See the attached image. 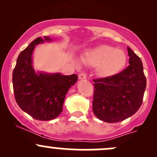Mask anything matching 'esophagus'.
Here are the masks:
<instances>
[{"label": "esophagus", "mask_w": 157, "mask_h": 157, "mask_svg": "<svg viewBox=\"0 0 157 157\" xmlns=\"http://www.w3.org/2000/svg\"><path fill=\"white\" fill-rule=\"evenodd\" d=\"M79 80H86V75L84 73H80L78 76Z\"/></svg>", "instance_id": "34e87169"}]
</instances>
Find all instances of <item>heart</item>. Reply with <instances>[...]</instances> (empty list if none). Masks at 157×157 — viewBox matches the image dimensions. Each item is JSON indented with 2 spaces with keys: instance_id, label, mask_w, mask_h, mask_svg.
<instances>
[{
  "instance_id": "b5f03b06",
  "label": "heart",
  "mask_w": 157,
  "mask_h": 157,
  "mask_svg": "<svg viewBox=\"0 0 157 157\" xmlns=\"http://www.w3.org/2000/svg\"><path fill=\"white\" fill-rule=\"evenodd\" d=\"M85 65L96 67V74L102 78H110L119 74L127 64V55L120 48L101 45L89 49L81 56ZM80 65L79 61H76Z\"/></svg>"
}]
</instances>
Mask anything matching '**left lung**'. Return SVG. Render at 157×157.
<instances>
[{
  "mask_svg": "<svg viewBox=\"0 0 157 157\" xmlns=\"http://www.w3.org/2000/svg\"><path fill=\"white\" fill-rule=\"evenodd\" d=\"M130 65L110 78L94 80L93 111L99 119L115 123L132 116L141 105L147 80L140 58L128 47Z\"/></svg>",
  "mask_w": 157,
  "mask_h": 157,
  "instance_id": "8db88e82",
  "label": "left lung"
}]
</instances>
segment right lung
<instances>
[{
	"label": "right lung",
	"instance_id": "obj_1",
	"mask_svg": "<svg viewBox=\"0 0 157 157\" xmlns=\"http://www.w3.org/2000/svg\"><path fill=\"white\" fill-rule=\"evenodd\" d=\"M52 42L48 36L39 37L20 52L13 71L14 96L20 108L33 118L50 121L61 113L67 91L77 81L76 74L36 72L33 54L36 45Z\"/></svg>",
	"mask_w": 157,
	"mask_h": 157
}]
</instances>
